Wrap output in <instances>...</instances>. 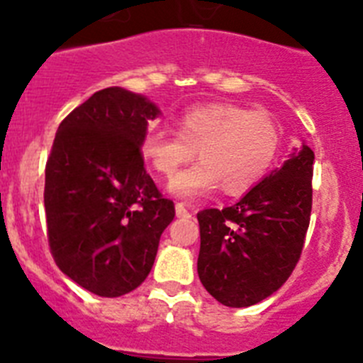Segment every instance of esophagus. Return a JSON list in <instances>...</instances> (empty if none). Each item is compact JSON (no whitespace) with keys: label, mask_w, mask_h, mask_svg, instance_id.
<instances>
[{"label":"esophagus","mask_w":363,"mask_h":363,"mask_svg":"<svg viewBox=\"0 0 363 363\" xmlns=\"http://www.w3.org/2000/svg\"><path fill=\"white\" fill-rule=\"evenodd\" d=\"M176 216H178V218H191V213L185 209L184 203H176Z\"/></svg>","instance_id":"esophagus-1"}]
</instances>
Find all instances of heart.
<instances>
[{
  "label": "heart",
  "instance_id": "heart-1",
  "mask_svg": "<svg viewBox=\"0 0 363 363\" xmlns=\"http://www.w3.org/2000/svg\"><path fill=\"white\" fill-rule=\"evenodd\" d=\"M177 133L152 130L142 142L143 158L156 172L172 178L200 154L201 162L171 182L172 194L196 200L221 185L242 194L267 174L280 150V127L267 112L233 104H209L185 111Z\"/></svg>",
  "mask_w": 363,
  "mask_h": 363
}]
</instances>
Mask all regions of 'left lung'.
I'll return each mask as SVG.
<instances>
[{"label": "left lung", "instance_id": "left-lung-1", "mask_svg": "<svg viewBox=\"0 0 363 363\" xmlns=\"http://www.w3.org/2000/svg\"><path fill=\"white\" fill-rule=\"evenodd\" d=\"M313 163L301 143L238 203L198 213V277L220 303L255 306L291 277L309 229Z\"/></svg>", "mask_w": 363, "mask_h": 363}]
</instances>
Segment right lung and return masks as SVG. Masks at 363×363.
<instances>
[{
    "mask_svg": "<svg viewBox=\"0 0 363 363\" xmlns=\"http://www.w3.org/2000/svg\"><path fill=\"white\" fill-rule=\"evenodd\" d=\"M158 116L145 96L108 86L57 127L45 167L50 252L63 274L98 296L142 285L174 218L143 167L147 125Z\"/></svg>",
    "mask_w": 363,
    "mask_h": 363,
    "instance_id": "obj_1",
    "label": "right lung"
}]
</instances>
